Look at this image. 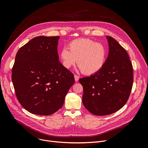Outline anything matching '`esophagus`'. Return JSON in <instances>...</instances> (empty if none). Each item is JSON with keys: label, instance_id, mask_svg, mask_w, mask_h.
<instances>
[{"label": "esophagus", "instance_id": "obj_1", "mask_svg": "<svg viewBox=\"0 0 148 148\" xmlns=\"http://www.w3.org/2000/svg\"><path fill=\"white\" fill-rule=\"evenodd\" d=\"M74 78H75V81L76 82H77L78 81V79H79V77L77 75H74Z\"/></svg>", "mask_w": 148, "mask_h": 148}]
</instances>
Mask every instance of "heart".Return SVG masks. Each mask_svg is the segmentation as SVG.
<instances>
[{
	"label": "heart",
	"mask_w": 148,
	"mask_h": 148,
	"mask_svg": "<svg viewBox=\"0 0 148 148\" xmlns=\"http://www.w3.org/2000/svg\"><path fill=\"white\" fill-rule=\"evenodd\" d=\"M69 50L61 49L60 58L62 64L70 69L77 61V65L82 73L92 75L98 73L103 67L107 58V50L103 45L88 38H78L70 42Z\"/></svg>",
	"instance_id": "1"
}]
</instances>
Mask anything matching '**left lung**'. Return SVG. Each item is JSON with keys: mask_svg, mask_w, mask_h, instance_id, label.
Returning <instances> with one entry per match:
<instances>
[{"mask_svg": "<svg viewBox=\"0 0 148 148\" xmlns=\"http://www.w3.org/2000/svg\"><path fill=\"white\" fill-rule=\"evenodd\" d=\"M107 38L109 52L102 69L79 79L83 87V105L91 114H113L127 102L133 85V68L130 57L117 41Z\"/></svg>", "mask_w": 148, "mask_h": 148, "instance_id": "1", "label": "left lung"}]
</instances>
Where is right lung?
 Listing matches in <instances>:
<instances>
[{"mask_svg":"<svg viewBox=\"0 0 148 148\" xmlns=\"http://www.w3.org/2000/svg\"><path fill=\"white\" fill-rule=\"evenodd\" d=\"M59 36L33 38L17 51L12 71L17 98L29 112L50 115L60 110L74 77L58 61Z\"/></svg>","mask_w":148,"mask_h":148,"instance_id":"obj_1","label":"right lung"}]
</instances>
